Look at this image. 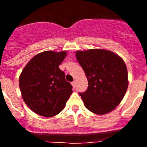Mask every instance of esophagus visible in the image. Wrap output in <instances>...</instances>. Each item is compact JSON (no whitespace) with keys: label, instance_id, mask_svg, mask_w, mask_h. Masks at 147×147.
Here are the masks:
<instances>
[{"label":"esophagus","instance_id":"34e87169","mask_svg":"<svg viewBox=\"0 0 147 147\" xmlns=\"http://www.w3.org/2000/svg\"><path fill=\"white\" fill-rule=\"evenodd\" d=\"M71 85H72L73 88H76V82H75V81L72 82H71Z\"/></svg>","mask_w":147,"mask_h":147}]
</instances>
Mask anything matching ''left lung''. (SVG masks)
I'll return each instance as SVG.
<instances>
[{"mask_svg":"<svg viewBox=\"0 0 147 147\" xmlns=\"http://www.w3.org/2000/svg\"><path fill=\"white\" fill-rule=\"evenodd\" d=\"M76 56L88 81L86 91L79 93L86 108L98 115L113 110L121 102L128 87L124 60L103 49L77 51Z\"/></svg>","mask_w":147,"mask_h":147,"instance_id":"8db88e82","label":"left lung"}]
</instances>
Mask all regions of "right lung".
<instances>
[{
  "label": "right lung",
  "instance_id": "obj_1",
  "mask_svg": "<svg viewBox=\"0 0 147 147\" xmlns=\"http://www.w3.org/2000/svg\"><path fill=\"white\" fill-rule=\"evenodd\" d=\"M65 56V51H44L23 68L19 86L24 102L35 113L52 117L64 109L73 92L72 85L59 68Z\"/></svg>",
  "mask_w": 147,
  "mask_h": 147
}]
</instances>
